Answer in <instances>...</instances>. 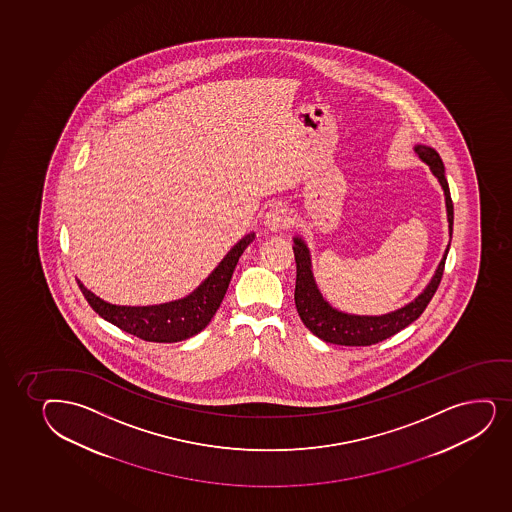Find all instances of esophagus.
<instances>
[{
  "mask_svg": "<svg viewBox=\"0 0 512 512\" xmlns=\"http://www.w3.org/2000/svg\"><path fill=\"white\" fill-rule=\"evenodd\" d=\"M290 222H292V217H290V210H288L287 206H271L270 210L266 212L265 225L268 229H285V227L290 225Z\"/></svg>",
  "mask_w": 512,
  "mask_h": 512,
  "instance_id": "esophagus-1",
  "label": "esophagus"
}]
</instances>
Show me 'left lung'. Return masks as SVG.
<instances>
[{
    "label": "left lung",
    "mask_w": 512,
    "mask_h": 512,
    "mask_svg": "<svg viewBox=\"0 0 512 512\" xmlns=\"http://www.w3.org/2000/svg\"><path fill=\"white\" fill-rule=\"evenodd\" d=\"M415 152L420 155V159L430 165L434 176L439 179V183L444 189L449 232L453 235V200H451V191H449L441 157L434 148L425 147V145L415 147ZM294 242L295 263H297L294 299L300 319H302V323L306 324V328L311 331L312 335L318 336L326 343L345 345V347L376 345L379 341L396 335L398 331L420 318V314L425 311V307L429 306L430 300L434 297L435 290L439 288L442 275H444L447 253H449V247H447L446 254L442 258L441 265L435 271L429 287L425 288L422 294L418 295L417 299L410 302L408 306L384 314V316H353V314L336 311L321 297L314 278H312L311 258H309L307 246L302 239H294Z\"/></svg>",
    "instance_id": "obj_1"
}]
</instances>
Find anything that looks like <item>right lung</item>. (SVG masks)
Returning a JSON list of instances; mask_svg holds the SVG:
<instances>
[{
  "mask_svg": "<svg viewBox=\"0 0 512 512\" xmlns=\"http://www.w3.org/2000/svg\"><path fill=\"white\" fill-rule=\"evenodd\" d=\"M253 241L254 234H247L230 249L222 263L193 294L169 304L147 307L112 306L95 297L82 283L78 282V287L100 318L106 319L119 329L153 343H176L198 335L212 321L224 300L237 261Z\"/></svg>",
  "mask_w": 512,
  "mask_h": 512,
  "instance_id": "right-lung-1",
  "label": "right lung"
}]
</instances>
